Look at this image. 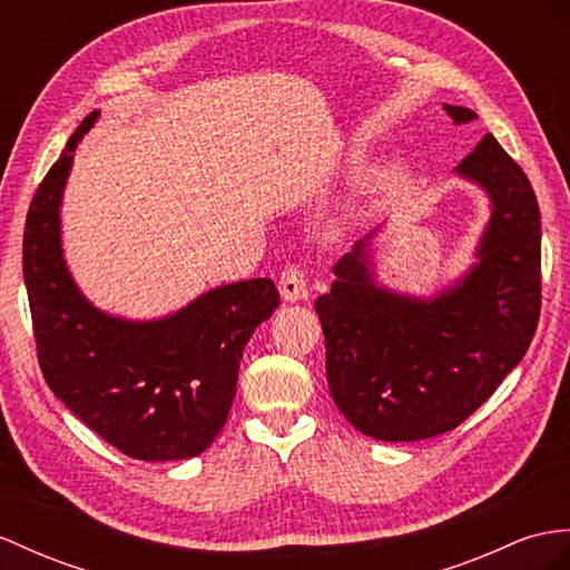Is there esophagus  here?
Here are the masks:
<instances>
[{
	"label": "esophagus",
	"mask_w": 570,
	"mask_h": 570,
	"mask_svg": "<svg viewBox=\"0 0 570 570\" xmlns=\"http://www.w3.org/2000/svg\"><path fill=\"white\" fill-rule=\"evenodd\" d=\"M277 287H281V295L285 302H299L309 297L307 289V277H304V271L299 266H287L281 273V281H277Z\"/></svg>",
	"instance_id": "34e87169"
}]
</instances>
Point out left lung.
<instances>
[{
    "label": "left lung",
    "instance_id": "left-lung-1",
    "mask_svg": "<svg viewBox=\"0 0 570 570\" xmlns=\"http://www.w3.org/2000/svg\"><path fill=\"white\" fill-rule=\"evenodd\" d=\"M456 122L471 108L445 104ZM491 198L479 263L433 299L374 285L367 244L316 299L326 380L341 413L374 440L435 438L466 421L524 357L541 309V219L530 178L491 132L456 166Z\"/></svg>",
    "mask_w": 570,
    "mask_h": 570
}]
</instances>
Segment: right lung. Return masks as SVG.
<instances>
[{
  "label": "right lung",
  "mask_w": 570,
  "mask_h": 570,
  "mask_svg": "<svg viewBox=\"0 0 570 570\" xmlns=\"http://www.w3.org/2000/svg\"><path fill=\"white\" fill-rule=\"evenodd\" d=\"M81 120L26 215L23 281L38 363L52 394L132 460H188L213 445L237 394L244 345L277 309L268 277L222 285L155 322L110 316L79 293L60 242V203Z\"/></svg>",
  "instance_id": "right-lung-1"
}]
</instances>
